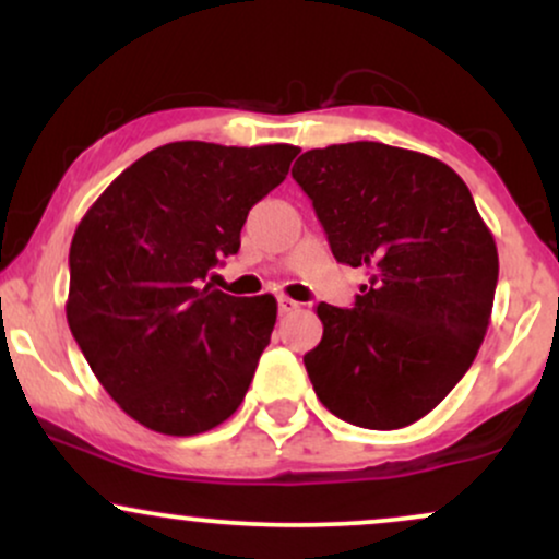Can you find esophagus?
<instances>
[{"mask_svg": "<svg viewBox=\"0 0 559 559\" xmlns=\"http://www.w3.org/2000/svg\"><path fill=\"white\" fill-rule=\"evenodd\" d=\"M299 307H301L299 301H294L288 297H278V312H281V316H292V312H297Z\"/></svg>", "mask_w": 559, "mask_h": 559, "instance_id": "esophagus-1", "label": "esophagus"}]
</instances>
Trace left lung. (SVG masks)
Returning a JSON list of instances; mask_svg holds the SVG:
<instances>
[{"label":"left lung","instance_id":"left-lung-1","mask_svg":"<svg viewBox=\"0 0 559 559\" xmlns=\"http://www.w3.org/2000/svg\"><path fill=\"white\" fill-rule=\"evenodd\" d=\"M333 258L365 267L355 307L320 301L323 338L305 355L336 418L394 431L428 415L476 360L491 320L497 243L463 178L413 150L352 141L292 170Z\"/></svg>","mask_w":559,"mask_h":559}]
</instances>
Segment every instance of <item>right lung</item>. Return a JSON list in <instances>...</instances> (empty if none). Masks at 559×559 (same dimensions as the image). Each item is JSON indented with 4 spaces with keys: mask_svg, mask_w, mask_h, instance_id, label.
<instances>
[{
    "mask_svg": "<svg viewBox=\"0 0 559 559\" xmlns=\"http://www.w3.org/2000/svg\"><path fill=\"white\" fill-rule=\"evenodd\" d=\"M297 155L292 144L173 141L81 217L68 325L107 394L150 431L204 433L243 402L278 305L273 294L230 297L207 275L239 252L249 210Z\"/></svg>",
    "mask_w": 559,
    "mask_h": 559,
    "instance_id": "add662e5",
    "label": "right lung"
}]
</instances>
